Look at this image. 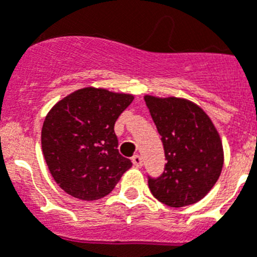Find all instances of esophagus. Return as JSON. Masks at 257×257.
<instances>
[{
	"instance_id": "obj_1",
	"label": "esophagus",
	"mask_w": 257,
	"mask_h": 257,
	"mask_svg": "<svg viewBox=\"0 0 257 257\" xmlns=\"http://www.w3.org/2000/svg\"><path fill=\"white\" fill-rule=\"evenodd\" d=\"M131 160H133V164L135 165L137 168H142V167H143V160H142V158L139 155H134Z\"/></svg>"
}]
</instances>
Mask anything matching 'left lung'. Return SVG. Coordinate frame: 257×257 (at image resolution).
<instances>
[{
  "mask_svg": "<svg viewBox=\"0 0 257 257\" xmlns=\"http://www.w3.org/2000/svg\"><path fill=\"white\" fill-rule=\"evenodd\" d=\"M162 135L167 164L148 186L160 202L182 207L198 202L211 190L223 167L219 134L207 114L188 99L144 97Z\"/></svg>",
  "mask_w": 257,
  "mask_h": 257,
  "instance_id": "8db88e82",
  "label": "left lung"
}]
</instances>
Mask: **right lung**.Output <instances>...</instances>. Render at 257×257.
Segmentation results:
<instances>
[{"label": "right lung", "mask_w": 257, "mask_h": 257, "mask_svg": "<svg viewBox=\"0 0 257 257\" xmlns=\"http://www.w3.org/2000/svg\"><path fill=\"white\" fill-rule=\"evenodd\" d=\"M134 97L84 88L56 103L42 128L51 175L69 196L99 200L115 188L133 163L118 151L114 124Z\"/></svg>", "instance_id": "obj_1"}]
</instances>
